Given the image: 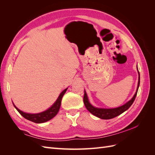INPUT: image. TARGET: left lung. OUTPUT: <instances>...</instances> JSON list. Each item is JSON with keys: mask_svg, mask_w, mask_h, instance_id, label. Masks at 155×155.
<instances>
[{"mask_svg": "<svg viewBox=\"0 0 155 155\" xmlns=\"http://www.w3.org/2000/svg\"><path fill=\"white\" fill-rule=\"evenodd\" d=\"M137 70L138 73V87L137 88V91H136L133 97L131 98L129 101L127 102L126 104L120 107L113 108V109H104V108L95 107L93 105H92L91 104V103L89 102L87 92L85 91V94H84V97H83V101H84V104H85L87 108V109L93 115H94L98 117V118H100L101 119H104V120H109V119L115 118V117L120 115L125 110H127L133 104V102L136 98V96H137L138 87L140 85V73L138 70V67H137Z\"/></svg>", "mask_w": 155, "mask_h": 155, "instance_id": "left-lung-1", "label": "left lung"}]
</instances>
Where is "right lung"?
I'll return each instance as SVG.
<instances>
[{"label": "right lung", "mask_w": 155, "mask_h": 155, "mask_svg": "<svg viewBox=\"0 0 155 155\" xmlns=\"http://www.w3.org/2000/svg\"><path fill=\"white\" fill-rule=\"evenodd\" d=\"M67 89L68 88H65L64 91H63L61 92L57 100L55 101L54 104L51 105L49 109H48L45 111L39 112V113H37V114L26 113V112H25L21 110L20 109H18V108L13 104H13L14 107H15V109L17 110V111L21 114V116H22L26 120L33 121V122L36 123V124L44 123V122H46V121H49L51 119H52L55 116L56 114L58 113L60 107H61V104L62 97L64 96V93L66 92Z\"/></svg>", "instance_id": "1"}]
</instances>
